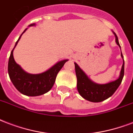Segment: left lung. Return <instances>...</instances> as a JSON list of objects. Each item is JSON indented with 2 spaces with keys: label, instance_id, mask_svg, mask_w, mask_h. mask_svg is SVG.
<instances>
[{
  "label": "left lung",
  "instance_id": "1",
  "mask_svg": "<svg viewBox=\"0 0 133 133\" xmlns=\"http://www.w3.org/2000/svg\"><path fill=\"white\" fill-rule=\"evenodd\" d=\"M112 32L115 36L116 43L119 46V48H121L117 35L115 32L112 31ZM121 56L123 59V64L119 78L115 81H111L105 84H98L94 83L81 69L80 66L76 62H74L77 77V89L79 94L83 98L90 102L98 103L108 99L115 93L121 83L124 75V59L121 53Z\"/></svg>",
  "mask_w": 133,
  "mask_h": 133
}]
</instances>
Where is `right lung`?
I'll return each instance as SVG.
<instances>
[{
  "instance_id": "1",
  "label": "right lung",
  "mask_w": 133,
  "mask_h": 133,
  "mask_svg": "<svg viewBox=\"0 0 133 133\" xmlns=\"http://www.w3.org/2000/svg\"><path fill=\"white\" fill-rule=\"evenodd\" d=\"M34 25H35V23L29 25L28 27ZM27 29L25 30L21 35L11 52L8 62V74L12 83L19 92L28 96H37L47 93L51 89L58 72L69 59H62L57 62L50 69L41 74H32L25 71L14 60L13 51L22 35Z\"/></svg>"
}]
</instances>
